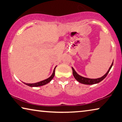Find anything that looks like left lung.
Returning <instances> with one entry per match:
<instances>
[{
	"mask_svg": "<svg viewBox=\"0 0 122 122\" xmlns=\"http://www.w3.org/2000/svg\"><path fill=\"white\" fill-rule=\"evenodd\" d=\"M113 61L112 63L111 64V66L109 67V69H108L106 73L104 75V76L101 77L100 78H87V77H83L82 76L78 75L77 73L76 72V71L75 70V69L73 68V67H72V74L73 76L75 77V78L77 81L78 82H80L81 83L84 84V85H94V84H97L99 82L102 81L106 77V76L107 75V74L109 72L110 70H111V67L113 65Z\"/></svg>",
	"mask_w": 122,
	"mask_h": 122,
	"instance_id": "obj_1",
	"label": "left lung"
}]
</instances>
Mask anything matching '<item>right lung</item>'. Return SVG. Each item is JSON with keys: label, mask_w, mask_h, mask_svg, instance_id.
<instances>
[{"label": "right lung", "mask_w": 122, "mask_h": 122, "mask_svg": "<svg viewBox=\"0 0 122 122\" xmlns=\"http://www.w3.org/2000/svg\"><path fill=\"white\" fill-rule=\"evenodd\" d=\"M56 67H57V66H56L55 68H54L53 73H52L51 76L49 77L48 78H47V79H45L43 81H41L36 82V83H24H24L25 84V85L30 86V87H39V86H42L46 85V84H47L49 83V82H50L53 79L54 76H55V70H56Z\"/></svg>", "instance_id": "1"}]
</instances>
